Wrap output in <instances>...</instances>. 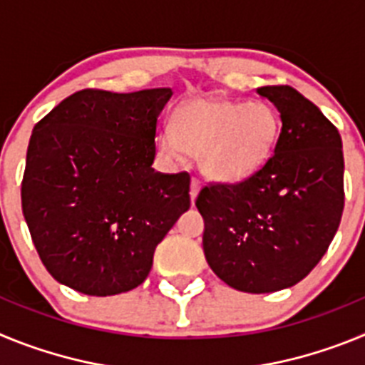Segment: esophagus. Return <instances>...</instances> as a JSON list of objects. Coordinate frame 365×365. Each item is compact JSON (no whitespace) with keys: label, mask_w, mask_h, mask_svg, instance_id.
I'll use <instances>...</instances> for the list:
<instances>
[{"label":"esophagus","mask_w":365,"mask_h":365,"mask_svg":"<svg viewBox=\"0 0 365 365\" xmlns=\"http://www.w3.org/2000/svg\"><path fill=\"white\" fill-rule=\"evenodd\" d=\"M199 190H201V182L197 179H192V185H190V199H192V202H195V199H197Z\"/></svg>","instance_id":"esophagus-1"}]
</instances>
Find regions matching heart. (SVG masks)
I'll list each match as a JSON object with an SVG mask.
<instances>
[{"instance_id":"obj_1","label":"heart","mask_w":365,"mask_h":365,"mask_svg":"<svg viewBox=\"0 0 365 365\" xmlns=\"http://www.w3.org/2000/svg\"><path fill=\"white\" fill-rule=\"evenodd\" d=\"M282 133L278 111L263 100L193 98L172 117L159 137L168 159L197 155L201 172L219 185H240L261 172Z\"/></svg>"}]
</instances>
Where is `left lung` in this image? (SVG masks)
<instances>
[{
	"mask_svg": "<svg viewBox=\"0 0 365 365\" xmlns=\"http://www.w3.org/2000/svg\"><path fill=\"white\" fill-rule=\"evenodd\" d=\"M257 95L282 118L274 155L240 185L205 186L195 206L215 276L265 294L302 282L327 252L344 212V153L336 128L294 87H259Z\"/></svg>",
	"mask_w": 365,
	"mask_h": 365,
	"instance_id": "left-lung-1",
	"label": "left lung"
}]
</instances>
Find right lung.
<instances>
[{
  "label": "right lung",
  "instance_id": "obj_1",
  "mask_svg": "<svg viewBox=\"0 0 365 365\" xmlns=\"http://www.w3.org/2000/svg\"><path fill=\"white\" fill-rule=\"evenodd\" d=\"M170 87L83 89L31 135L21 208L41 263L87 296L138 287L153 252L190 208V175L155 172L157 118Z\"/></svg>",
  "mask_w": 365,
  "mask_h": 365
}]
</instances>
